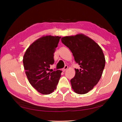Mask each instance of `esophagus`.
<instances>
[{
    "instance_id": "esophagus-1",
    "label": "esophagus",
    "mask_w": 122,
    "mask_h": 122,
    "mask_svg": "<svg viewBox=\"0 0 122 122\" xmlns=\"http://www.w3.org/2000/svg\"><path fill=\"white\" fill-rule=\"evenodd\" d=\"M68 68V66H65V67H64L62 69V71H66V70H67Z\"/></svg>"
}]
</instances>
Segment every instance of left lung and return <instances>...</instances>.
I'll use <instances>...</instances> for the list:
<instances>
[{
  "label": "left lung",
  "instance_id": "8db88e82",
  "mask_svg": "<svg viewBox=\"0 0 122 122\" xmlns=\"http://www.w3.org/2000/svg\"><path fill=\"white\" fill-rule=\"evenodd\" d=\"M70 49L80 69H75V75L71 80V88L78 94H85L94 88L102 76L106 59L101 47L83 34L61 38Z\"/></svg>",
  "mask_w": 122,
  "mask_h": 122
}]
</instances>
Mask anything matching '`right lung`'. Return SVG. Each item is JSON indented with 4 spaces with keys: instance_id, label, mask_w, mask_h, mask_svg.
Listing matches in <instances>:
<instances>
[{
    "instance_id": "right-lung-1",
    "label": "right lung",
    "mask_w": 122,
    "mask_h": 122,
    "mask_svg": "<svg viewBox=\"0 0 122 122\" xmlns=\"http://www.w3.org/2000/svg\"><path fill=\"white\" fill-rule=\"evenodd\" d=\"M61 36H46L34 41L23 57L25 73L30 84L43 95L50 94L56 89L62 71H48L54 62V53Z\"/></svg>"
}]
</instances>
